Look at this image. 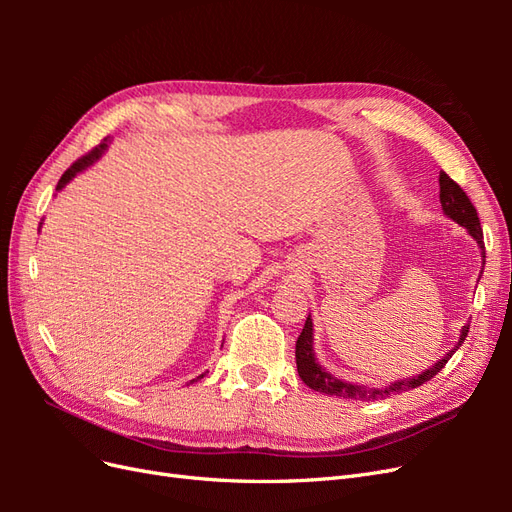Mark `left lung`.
<instances>
[{
	"label": "left lung",
	"mask_w": 512,
	"mask_h": 512,
	"mask_svg": "<svg viewBox=\"0 0 512 512\" xmlns=\"http://www.w3.org/2000/svg\"><path fill=\"white\" fill-rule=\"evenodd\" d=\"M440 203H442V211L446 218H451L453 222H457L459 226H463L468 230V235L478 243L480 247V256H483V267H485V243H483V228H480V220L478 213L474 209V205L470 203L468 194L463 192L459 185L448 177L446 173H440ZM470 331V322L463 324L459 331V339L455 348L448 350L438 363H433L431 367H427L425 371L404 380H395L389 386H365V384H352L346 382L342 378H335L331 371L324 369L314 352V322L312 316H307L305 327L297 339V350H294V356H297V371L301 380L314 389L318 393L324 395H335V397H348V399H359V401H374V399H386L391 395H399L404 391L416 389V386L425 384L427 380H431L433 376L442 371V367L448 363V359L455 354V350H459V346L463 344V339L468 337Z\"/></svg>",
	"instance_id": "1"
}]
</instances>
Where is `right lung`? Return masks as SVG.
<instances>
[{"label":"right lung","mask_w":512,"mask_h":512,"mask_svg":"<svg viewBox=\"0 0 512 512\" xmlns=\"http://www.w3.org/2000/svg\"><path fill=\"white\" fill-rule=\"evenodd\" d=\"M108 143H111V138H104L102 145H98L94 151L87 153V156H83L81 160H76V162L66 170V173L61 175V179H59V183H57V188H55V190H57V192H61V190H64L66 185H68L76 175L83 173V170H87L89 166H94V162H98V160L102 158V153L106 151ZM203 376H205V374H200L198 378H203ZM198 378H194V380H198ZM194 380H190V382H194Z\"/></svg>","instance_id":"add662e5"}]
</instances>
